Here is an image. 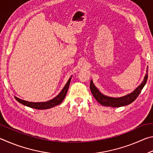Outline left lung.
Returning a JSON list of instances; mask_svg holds the SVG:
<instances>
[{"label":"left lung","mask_w":153,"mask_h":153,"mask_svg":"<svg viewBox=\"0 0 153 153\" xmlns=\"http://www.w3.org/2000/svg\"><path fill=\"white\" fill-rule=\"evenodd\" d=\"M147 73H148V69H147L146 70V74L145 75L143 82L141 83V84L138 87H137L132 92L130 93V94L123 96L122 97L113 98L107 97V96L102 94V93L97 89V88L94 86V84H93L92 80L90 81V90H91L92 94L94 96L95 99L97 100L100 105H102L103 106L112 107H123V106H126L134 102V100L136 99V98L138 97L140 93L141 92L142 88H143L145 84H146L147 79H148V74Z\"/></svg>","instance_id":"8db88e82"}]
</instances>
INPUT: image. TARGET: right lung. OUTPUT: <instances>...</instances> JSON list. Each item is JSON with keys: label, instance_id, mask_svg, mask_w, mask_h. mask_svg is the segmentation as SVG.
I'll return each mask as SVG.
<instances>
[{"label": "right lung", "instance_id": "add662e5", "mask_svg": "<svg viewBox=\"0 0 153 153\" xmlns=\"http://www.w3.org/2000/svg\"><path fill=\"white\" fill-rule=\"evenodd\" d=\"M72 77V76H71ZM71 77L69 79L68 81H67V84L65 86H64L63 90H61V92L55 97L53 99H51L48 101L46 102H29L26 101V100H24L22 99H20V98L15 97V98L16 99L18 102L21 104L24 105L25 106H27V107H29L30 108H36V109H47V108H50L52 107H55V106L60 105L61 103L63 102L64 100L65 97L67 94V90L69 87V84H70V82L71 79Z\"/></svg>", "mask_w": 153, "mask_h": 153}]
</instances>
